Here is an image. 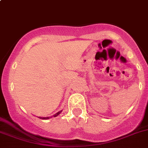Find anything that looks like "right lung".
<instances>
[{
  "mask_svg": "<svg viewBox=\"0 0 148 148\" xmlns=\"http://www.w3.org/2000/svg\"><path fill=\"white\" fill-rule=\"evenodd\" d=\"M61 111H62V110H60V112H58V113H57V114H54V117H55V116H57L59 115V114L61 113ZM40 119H49V117H42H42H40Z\"/></svg>",
  "mask_w": 148,
  "mask_h": 148,
  "instance_id": "1",
  "label": "right lung"
}]
</instances>
